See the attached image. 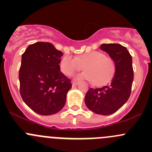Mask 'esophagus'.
Segmentation results:
<instances>
[{
    "label": "esophagus",
    "instance_id": "1",
    "mask_svg": "<svg viewBox=\"0 0 152 152\" xmlns=\"http://www.w3.org/2000/svg\"><path fill=\"white\" fill-rule=\"evenodd\" d=\"M78 85H79V82H76V81H73V82H72V85H73V87Z\"/></svg>",
    "mask_w": 152,
    "mask_h": 152
}]
</instances>
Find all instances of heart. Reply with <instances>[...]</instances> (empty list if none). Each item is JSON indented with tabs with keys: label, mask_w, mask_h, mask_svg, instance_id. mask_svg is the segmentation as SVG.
<instances>
[{
	"label": "heart",
	"mask_w": 152,
	"mask_h": 152,
	"mask_svg": "<svg viewBox=\"0 0 152 152\" xmlns=\"http://www.w3.org/2000/svg\"><path fill=\"white\" fill-rule=\"evenodd\" d=\"M59 67L62 73L67 76H71L84 67L85 71L76 75V79L93 82L97 86L103 85L109 82L115 70L114 61L100 51L89 52L76 58L65 55L61 59Z\"/></svg>",
	"instance_id": "b5f03b06"
}]
</instances>
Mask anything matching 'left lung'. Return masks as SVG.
Here are the masks:
<instances>
[{
	"label": "left lung",
	"mask_w": 152,
	"mask_h": 152,
	"mask_svg": "<svg viewBox=\"0 0 152 152\" xmlns=\"http://www.w3.org/2000/svg\"><path fill=\"white\" fill-rule=\"evenodd\" d=\"M112 58L115 72L111 82L101 88H90L86 93L85 104L94 113L109 115L115 113L129 98L134 79L132 58L126 48L120 44L100 46Z\"/></svg>",
	"instance_id": "obj_1"
}]
</instances>
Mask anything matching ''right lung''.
<instances>
[{
  "mask_svg": "<svg viewBox=\"0 0 152 152\" xmlns=\"http://www.w3.org/2000/svg\"><path fill=\"white\" fill-rule=\"evenodd\" d=\"M62 53L50 42L29 45L22 54L19 70L20 93L34 112L50 115L60 111L71 88V80L60 71Z\"/></svg>",
  "mask_w": 152,
  "mask_h": 152,
  "instance_id": "add662e5",
  "label": "right lung"
}]
</instances>
